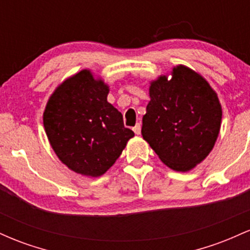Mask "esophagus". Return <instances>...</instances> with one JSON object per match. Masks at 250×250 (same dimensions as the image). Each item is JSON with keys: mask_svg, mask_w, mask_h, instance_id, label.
<instances>
[{"mask_svg": "<svg viewBox=\"0 0 250 250\" xmlns=\"http://www.w3.org/2000/svg\"><path fill=\"white\" fill-rule=\"evenodd\" d=\"M133 130L136 135L141 134V125H140V123H136V125H135V127L133 128Z\"/></svg>", "mask_w": 250, "mask_h": 250, "instance_id": "esophagus-1", "label": "esophagus"}]
</instances>
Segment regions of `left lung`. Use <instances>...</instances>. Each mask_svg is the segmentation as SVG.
<instances>
[{"label": "left lung", "instance_id": "obj_1", "mask_svg": "<svg viewBox=\"0 0 250 250\" xmlns=\"http://www.w3.org/2000/svg\"><path fill=\"white\" fill-rule=\"evenodd\" d=\"M150 82L142 136L167 167L189 171L213 150L222 107L216 91L199 73L179 64Z\"/></svg>", "mask_w": 250, "mask_h": 250}]
</instances>
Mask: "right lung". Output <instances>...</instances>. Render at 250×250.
<instances>
[{"label":"right lung","mask_w":250,"mask_h":250,"mask_svg":"<svg viewBox=\"0 0 250 250\" xmlns=\"http://www.w3.org/2000/svg\"><path fill=\"white\" fill-rule=\"evenodd\" d=\"M109 85L83 69L51 94L43 125L56 156L70 170L99 177L119 159L134 131L107 101Z\"/></svg>","instance_id":"1"}]
</instances>
